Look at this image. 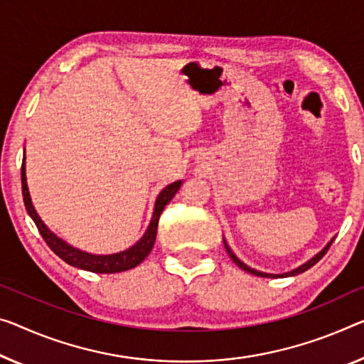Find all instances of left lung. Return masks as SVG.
<instances>
[{
	"label": "left lung",
	"instance_id": "obj_1",
	"mask_svg": "<svg viewBox=\"0 0 364 364\" xmlns=\"http://www.w3.org/2000/svg\"><path fill=\"white\" fill-rule=\"evenodd\" d=\"M333 239H335V237H332L331 240H328L326 247H323L322 250H318V252H317L314 257H312V259H309V260H307V262H304L303 265H299L298 268H293L291 272H287V273H265V272H259V270H255V268L249 267L247 264H244V262L240 260L239 257L232 252L231 247H229L228 242H226V239H223V242H225L226 252H228V255H229V257H231V260H232L234 264H236L239 268H242L244 272H247V273H252V275H257V277H264V278H287V277H296V275H299V273H303V272H306V270H309V268H311L312 265H316L317 262L321 260L322 257L327 254V250H328V247H331V245H332Z\"/></svg>",
	"mask_w": 364,
	"mask_h": 364
}]
</instances>
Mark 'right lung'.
<instances>
[{
	"mask_svg": "<svg viewBox=\"0 0 364 364\" xmlns=\"http://www.w3.org/2000/svg\"><path fill=\"white\" fill-rule=\"evenodd\" d=\"M21 181H22V197H24V205L29 216L36 223L38 232L42 234V237L48 244V247L57 254L61 260H65L66 264L76 268H81V270L94 272V273H119V272H127L135 268L136 265L141 264V262L149 255L151 249H153L154 240H156V232H158V221L159 216L163 213L164 206L169 203V201L174 198V195L178 192V188L182 186V181H176L169 183V186L161 190L158 197L154 201V210L153 216H151V221L146 228V231L138 240L136 244H133L132 247H128L122 252L117 254H107V255H97L91 252H85V250L73 247L71 244L66 242L61 237H58L52 229H50L46 223L42 221V218L33 208L29 187H27V177H26V149H24V159H22V169H21Z\"/></svg>",
	"mask_w": 364,
	"mask_h": 364,
	"instance_id": "add662e5",
	"label": "right lung"
}]
</instances>
